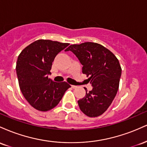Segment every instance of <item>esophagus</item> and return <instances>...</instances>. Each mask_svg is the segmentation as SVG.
I'll return each mask as SVG.
<instances>
[{"label": "esophagus", "instance_id": "esophagus-1", "mask_svg": "<svg viewBox=\"0 0 147 147\" xmlns=\"http://www.w3.org/2000/svg\"><path fill=\"white\" fill-rule=\"evenodd\" d=\"M71 87L72 88H77V86H75V85H72Z\"/></svg>", "mask_w": 147, "mask_h": 147}]
</instances>
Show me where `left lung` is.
I'll return each mask as SVG.
<instances>
[{
	"label": "left lung",
	"mask_w": 147,
	"mask_h": 147,
	"mask_svg": "<svg viewBox=\"0 0 147 147\" xmlns=\"http://www.w3.org/2000/svg\"><path fill=\"white\" fill-rule=\"evenodd\" d=\"M71 51L83 65L92 90L79 99L80 110L90 117L101 115L110 106L119 88L122 75L119 62L113 54L103 45L92 42L71 45L65 50Z\"/></svg>",
	"instance_id": "1"
}]
</instances>
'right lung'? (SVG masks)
<instances>
[{"label": "right lung", "mask_w": 147, "mask_h": 147, "mask_svg": "<svg viewBox=\"0 0 147 147\" xmlns=\"http://www.w3.org/2000/svg\"><path fill=\"white\" fill-rule=\"evenodd\" d=\"M69 43L40 39L23 49L16 62V74L23 96L36 110L48 111L59 103L70 87L48 78L52 62Z\"/></svg>", "instance_id": "obj_1"}]
</instances>
